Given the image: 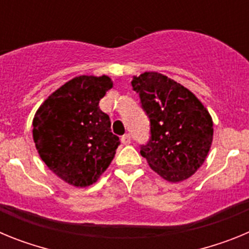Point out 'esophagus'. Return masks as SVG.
Returning <instances> with one entry per match:
<instances>
[{"label": "esophagus", "instance_id": "1", "mask_svg": "<svg viewBox=\"0 0 249 249\" xmlns=\"http://www.w3.org/2000/svg\"><path fill=\"white\" fill-rule=\"evenodd\" d=\"M123 144H129L131 143V135L129 133H126V135H123L122 138H121Z\"/></svg>", "mask_w": 249, "mask_h": 249}]
</instances>
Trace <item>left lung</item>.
I'll use <instances>...</instances> for the list:
<instances>
[{
  "instance_id": "8db88e82",
  "label": "left lung",
  "mask_w": 249,
  "mask_h": 249,
  "mask_svg": "<svg viewBox=\"0 0 249 249\" xmlns=\"http://www.w3.org/2000/svg\"><path fill=\"white\" fill-rule=\"evenodd\" d=\"M132 87L151 122V138L141 146L142 157L166 181L190 178L212 144L210 112L190 89L158 72L133 76Z\"/></svg>"
}]
</instances>
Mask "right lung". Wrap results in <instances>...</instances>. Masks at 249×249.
Returning a JSON list of instances; mask_svg holds the SVG:
<instances>
[{"label":"right lung","instance_id":"obj_1","mask_svg":"<svg viewBox=\"0 0 249 249\" xmlns=\"http://www.w3.org/2000/svg\"><path fill=\"white\" fill-rule=\"evenodd\" d=\"M108 76H78L39 106L32 133L39 157L66 183L89 187L108 168L120 144L101 98L112 89Z\"/></svg>","mask_w":249,"mask_h":249}]
</instances>
